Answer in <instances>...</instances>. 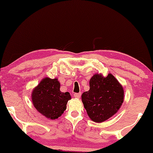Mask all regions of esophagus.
I'll list each match as a JSON object with an SVG mask.
<instances>
[{"instance_id":"esophagus-1","label":"esophagus","mask_w":153,"mask_h":153,"mask_svg":"<svg viewBox=\"0 0 153 153\" xmlns=\"http://www.w3.org/2000/svg\"><path fill=\"white\" fill-rule=\"evenodd\" d=\"M80 96H81V94H74V97L76 98V99H80Z\"/></svg>"}]
</instances>
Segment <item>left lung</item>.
Wrapping results in <instances>:
<instances>
[{"instance_id": "left-lung-1", "label": "left lung", "mask_w": 153, "mask_h": 153, "mask_svg": "<svg viewBox=\"0 0 153 153\" xmlns=\"http://www.w3.org/2000/svg\"><path fill=\"white\" fill-rule=\"evenodd\" d=\"M89 85V91L82 94V102L89 118L101 123L121 108L124 102V88L111 73L106 77L96 73L91 77Z\"/></svg>"}]
</instances>
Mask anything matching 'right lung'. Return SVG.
<instances>
[{"label": "right lung", "instance_id": "right-lung-1", "mask_svg": "<svg viewBox=\"0 0 153 153\" xmlns=\"http://www.w3.org/2000/svg\"><path fill=\"white\" fill-rule=\"evenodd\" d=\"M58 79L43 78L31 92L34 106L49 119H58L66 110L67 103L71 99L70 93L61 92Z\"/></svg>", "mask_w": 153, "mask_h": 153}]
</instances>
